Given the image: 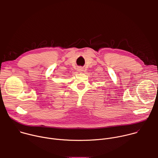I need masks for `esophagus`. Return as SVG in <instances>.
I'll list each match as a JSON object with an SVG mask.
<instances>
[{
	"label": "esophagus",
	"instance_id": "esophagus-1",
	"mask_svg": "<svg viewBox=\"0 0 158 158\" xmlns=\"http://www.w3.org/2000/svg\"><path fill=\"white\" fill-rule=\"evenodd\" d=\"M78 71L79 72V73H82L83 71H84V68H82V67H79V68H78Z\"/></svg>",
	"mask_w": 158,
	"mask_h": 158
}]
</instances>
